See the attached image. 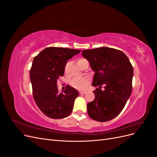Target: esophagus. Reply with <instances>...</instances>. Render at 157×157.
Masks as SVG:
<instances>
[{"label":"esophagus","instance_id":"esophagus-1","mask_svg":"<svg viewBox=\"0 0 157 157\" xmlns=\"http://www.w3.org/2000/svg\"><path fill=\"white\" fill-rule=\"evenodd\" d=\"M79 93H80V95H82V94H86V91H80Z\"/></svg>","mask_w":157,"mask_h":157}]
</instances>
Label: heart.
I'll use <instances>...</instances> for the list:
<instances>
[{
  "label": "heart",
  "mask_w": 157,
  "mask_h": 157,
  "mask_svg": "<svg viewBox=\"0 0 157 157\" xmlns=\"http://www.w3.org/2000/svg\"><path fill=\"white\" fill-rule=\"evenodd\" d=\"M86 60L83 58H80L78 60L77 63L81 62V61ZM90 82V78L88 77H75L71 80L70 84L73 88L78 90H85L88 86V85Z\"/></svg>",
  "instance_id": "heart-1"
}]
</instances>
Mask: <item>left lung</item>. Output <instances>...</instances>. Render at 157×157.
<instances>
[{
    "instance_id": "obj_1",
    "label": "left lung",
    "mask_w": 157,
    "mask_h": 157,
    "mask_svg": "<svg viewBox=\"0 0 157 157\" xmlns=\"http://www.w3.org/2000/svg\"><path fill=\"white\" fill-rule=\"evenodd\" d=\"M82 55L95 71L92 86H99L93 92L94 101L87 105L88 115L98 122L112 120L122 111L132 93L130 61L122 51L107 47L85 50Z\"/></svg>"
}]
</instances>
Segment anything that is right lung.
I'll use <instances>...</instances> for the list:
<instances>
[{"label": "right lung", "mask_w": 157, "mask_h": 157, "mask_svg": "<svg viewBox=\"0 0 157 157\" xmlns=\"http://www.w3.org/2000/svg\"><path fill=\"white\" fill-rule=\"evenodd\" d=\"M80 50L58 47H48L41 51L33 61L30 69L33 96L39 109L46 116L59 119L72 112L78 93L67 85L59 93L57 80L63 76L67 61Z\"/></svg>", "instance_id": "right-lung-1"}]
</instances>
